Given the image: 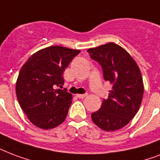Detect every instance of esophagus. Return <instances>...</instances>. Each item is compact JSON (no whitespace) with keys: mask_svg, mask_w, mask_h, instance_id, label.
<instances>
[{"mask_svg":"<svg viewBox=\"0 0 160 160\" xmlns=\"http://www.w3.org/2000/svg\"><path fill=\"white\" fill-rule=\"evenodd\" d=\"M87 96V94H78L77 97L78 98H80V99H83V98H85Z\"/></svg>","mask_w":160,"mask_h":160,"instance_id":"esophagus-1","label":"esophagus"}]
</instances>
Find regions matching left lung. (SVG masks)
Here are the masks:
<instances>
[{"instance_id":"1","label":"left lung","mask_w":160,"mask_h":160,"mask_svg":"<svg viewBox=\"0 0 160 160\" xmlns=\"http://www.w3.org/2000/svg\"><path fill=\"white\" fill-rule=\"evenodd\" d=\"M87 51L91 58L101 64L105 80L112 85L108 98L91 114V119L104 131L118 130L135 117L142 102L143 83L140 69L123 48L114 42Z\"/></svg>"}]
</instances>
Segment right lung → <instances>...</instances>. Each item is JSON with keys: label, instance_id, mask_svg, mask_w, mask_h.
<instances>
[{"label": "right lung", "instance_id": "1", "mask_svg": "<svg viewBox=\"0 0 160 160\" xmlns=\"http://www.w3.org/2000/svg\"><path fill=\"white\" fill-rule=\"evenodd\" d=\"M80 52L51 46L33 53L22 67L16 83L17 97L29 121L38 128L52 129L65 120L72 95L56 87L64 85V70Z\"/></svg>", "mask_w": 160, "mask_h": 160}]
</instances>
